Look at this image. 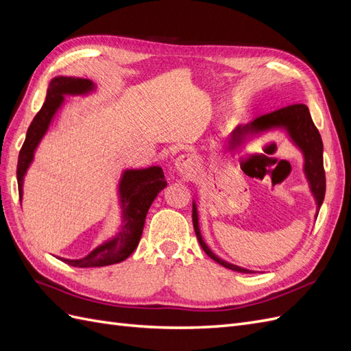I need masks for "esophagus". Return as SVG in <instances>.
Masks as SVG:
<instances>
[{"label": "esophagus", "mask_w": 351, "mask_h": 351, "mask_svg": "<svg viewBox=\"0 0 351 351\" xmlns=\"http://www.w3.org/2000/svg\"><path fill=\"white\" fill-rule=\"evenodd\" d=\"M196 164H197L196 158L193 155L187 154V155H182V156L177 158L176 168L182 176L190 177V176H193L195 171H196Z\"/></svg>", "instance_id": "obj_1"}]
</instances>
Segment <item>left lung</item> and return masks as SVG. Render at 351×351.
<instances>
[{
	"instance_id": "8db88e82",
	"label": "left lung",
	"mask_w": 351,
	"mask_h": 351,
	"mask_svg": "<svg viewBox=\"0 0 351 351\" xmlns=\"http://www.w3.org/2000/svg\"><path fill=\"white\" fill-rule=\"evenodd\" d=\"M275 125H284L287 130H289L291 139L300 146V149L304 154V171L307 176V180L311 183V189L315 195V199L317 202V209L321 208L324 197H325V187H326V180H325V169H324V145L321 134L317 132L316 125L312 121V117L309 112V108L306 107L304 104H293V105H287L284 108L271 111L268 114H263L258 117L253 123L244 125L243 129L236 130V134L246 132L249 129L252 130H263V129H269V127ZM232 141H236V137H232ZM231 146H234V142H230ZM193 227L196 237L200 243L202 249L205 250V253L210 259H214L218 262L222 267H226L232 271H239V272H247L250 274L252 271L244 269L240 267H236V265H231L226 261L219 259L217 254L212 253L209 247L205 244V241L202 240L200 231H199V224H197V210L193 204Z\"/></svg>"
}]
</instances>
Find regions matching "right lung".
<instances>
[{"instance_id": "add662e5", "label": "right lung", "mask_w": 351, "mask_h": 351, "mask_svg": "<svg viewBox=\"0 0 351 351\" xmlns=\"http://www.w3.org/2000/svg\"><path fill=\"white\" fill-rule=\"evenodd\" d=\"M93 89V83L88 79L79 77H54L49 83L47 99L39 112L30 123L25 143L20 149L17 161V184L19 196L23 195V177L27 167L34 159V152L42 136L48 130L52 117L64 101L62 95H79ZM167 186L162 168L149 167L145 169H129L125 171L120 183V195L123 204V226L115 239L104 243L102 246L92 250L88 256L82 259H61L70 267L76 268H93L107 267V265L119 263L127 259L134 252L142 237L145 218L147 209L152 205L154 199Z\"/></svg>"}]
</instances>
